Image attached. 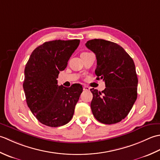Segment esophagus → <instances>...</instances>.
I'll use <instances>...</instances> for the list:
<instances>
[{"label": "esophagus", "instance_id": "esophagus-1", "mask_svg": "<svg viewBox=\"0 0 160 160\" xmlns=\"http://www.w3.org/2000/svg\"><path fill=\"white\" fill-rule=\"evenodd\" d=\"M83 90H86V91L90 90V88L86 86H83Z\"/></svg>", "mask_w": 160, "mask_h": 160}]
</instances>
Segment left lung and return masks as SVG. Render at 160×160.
<instances>
[{
	"label": "left lung",
	"mask_w": 160,
	"mask_h": 160,
	"mask_svg": "<svg viewBox=\"0 0 160 160\" xmlns=\"http://www.w3.org/2000/svg\"><path fill=\"white\" fill-rule=\"evenodd\" d=\"M86 46L95 54L97 79L105 81L102 92L90 89L91 110L97 121L105 124L121 122L128 115L138 97L135 66L122 47L103 39L87 41Z\"/></svg>",
	"instance_id": "obj_1"
}]
</instances>
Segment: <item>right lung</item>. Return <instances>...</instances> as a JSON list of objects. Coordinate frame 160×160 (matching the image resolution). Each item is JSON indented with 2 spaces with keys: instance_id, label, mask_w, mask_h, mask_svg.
Here are the masks:
<instances>
[{
  "instance_id": "obj_1",
  "label": "right lung",
  "mask_w": 160,
  "mask_h": 160,
  "mask_svg": "<svg viewBox=\"0 0 160 160\" xmlns=\"http://www.w3.org/2000/svg\"><path fill=\"white\" fill-rule=\"evenodd\" d=\"M79 43V39L45 42L32 52L26 64L22 84L26 102L38 122L45 126H61L72 118L82 86H58L57 79Z\"/></svg>"
}]
</instances>
